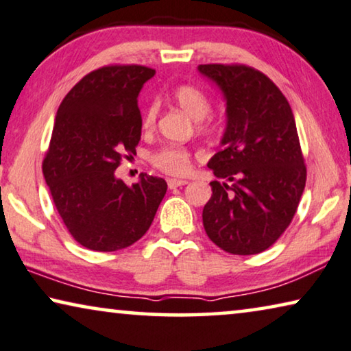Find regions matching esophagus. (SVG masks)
<instances>
[{"instance_id":"34e87169","label":"esophagus","mask_w":351,"mask_h":351,"mask_svg":"<svg viewBox=\"0 0 351 351\" xmlns=\"http://www.w3.org/2000/svg\"><path fill=\"white\" fill-rule=\"evenodd\" d=\"M167 182H169L170 189H175V187H180V186L187 184L186 180H178V178H169V180H167Z\"/></svg>"}]
</instances>
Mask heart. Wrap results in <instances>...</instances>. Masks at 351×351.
Masks as SVG:
<instances>
[{"mask_svg":"<svg viewBox=\"0 0 351 351\" xmlns=\"http://www.w3.org/2000/svg\"><path fill=\"white\" fill-rule=\"evenodd\" d=\"M171 97H173L176 106L195 121L205 119L209 110H211V102H209L208 96L197 86L180 85L175 88ZM156 118H158V106L151 104L143 114V129H153ZM200 129H211V123L202 121ZM151 162L165 173L186 175L191 169V153L184 146H165L151 156Z\"/></svg>","mask_w":351,"mask_h":351,"instance_id":"1","label":"heart"}]
</instances>
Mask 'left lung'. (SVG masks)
I'll use <instances>...</instances> for the list:
<instances>
[{"label":"left lung","instance_id":"left-lung-1","mask_svg":"<svg viewBox=\"0 0 351 351\" xmlns=\"http://www.w3.org/2000/svg\"><path fill=\"white\" fill-rule=\"evenodd\" d=\"M198 72L221 90L226 130L208 167L213 195L203 208L211 241L234 255L273 245L290 226L306 186L295 117L284 94L247 66L200 64Z\"/></svg>","mask_w":351,"mask_h":351}]
</instances>
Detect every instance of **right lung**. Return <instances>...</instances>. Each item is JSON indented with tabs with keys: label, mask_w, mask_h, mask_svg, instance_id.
Instances as JSON below:
<instances>
[{
	"label": "right lung",
	"mask_w": 351,
	"mask_h": 351,
	"mask_svg": "<svg viewBox=\"0 0 351 351\" xmlns=\"http://www.w3.org/2000/svg\"><path fill=\"white\" fill-rule=\"evenodd\" d=\"M154 69L107 66L82 78L56 112L42 171L66 228L83 247L113 252L138 241L167 192L165 180L114 175L142 135L138 94Z\"/></svg>",
	"instance_id": "1"
}]
</instances>
